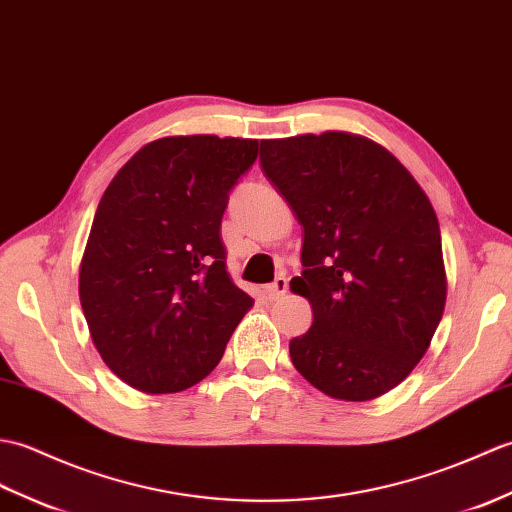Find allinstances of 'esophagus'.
I'll list each match as a JSON object with an SVG mask.
<instances>
[{
	"label": "esophagus",
	"instance_id": "obj_1",
	"mask_svg": "<svg viewBox=\"0 0 512 512\" xmlns=\"http://www.w3.org/2000/svg\"><path fill=\"white\" fill-rule=\"evenodd\" d=\"M265 293H267V298L269 300H278V298H282V295L287 293V278H276L274 282H271V285H267L265 287Z\"/></svg>",
	"mask_w": 512,
	"mask_h": 512
}]
</instances>
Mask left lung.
Segmentation results:
<instances>
[{"mask_svg":"<svg viewBox=\"0 0 512 512\" xmlns=\"http://www.w3.org/2000/svg\"><path fill=\"white\" fill-rule=\"evenodd\" d=\"M260 164L304 227L291 291L313 324L295 370L339 401H372L423 359L447 302L440 225L396 157L346 131L260 140Z\"/></svg>","mask_w":512,"mask_h":512,"instance_id":"8db88e82","label":"left lung"}]
</instances>
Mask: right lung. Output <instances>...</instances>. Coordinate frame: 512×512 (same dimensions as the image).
Listing matches in <instances>:
<instances>
[{
	"label": "right lung",
	"mask_w": 512,
	"mask_h": 512,
	"mask_svg": "<svg viewBox=\"0 0 512 512\" xmlns=\"http://www.w3.org/2000/svg\"><path fill=\"white\" fill-rule=\"evenodd\" d=\"M258 140L170 135L111 179L89 232L78 295L109 370L146 394L206 379L254 300L225 269L227 195Z\"/></svg>",
	"instance_id": "add662e5"
}]
</instances>
